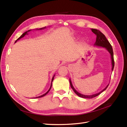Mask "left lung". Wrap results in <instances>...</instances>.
<instances>
[{
	"label": "left lung",
	"instance_id": "8db88e82",
	"mask_svg": "<svg viewBox=\"0 0 127 127\" xmlns=\"http://www.w3.org/2000/svg\"><path fill=\"white\" fill-rule=\"evenodd\" d=\"M91 30L92 32H93L94 34H95L96 35V40L95 45L106 48L107 50L109 52V53H110L111 59H112V70H113V68H114V58H113V49H112V46H111L109 41L106 39L105 36L104 35V34L101 31H99L98 30L94 29H92ZM69 82H70V86L75 93L78 96L81 97L82 98H94L96 96H98L99 94H100L102 92H103L104 91H105L109 85H109H107V86L104 88V89L101 92H99L98 93L93 94V95H83V94H82L78 93L77 91H76L75 90V89L72 85V83H71L70 79H69Z\"/></svg>",
	"mask_w": 127,
	"mask_h": 127
}]
</instances>
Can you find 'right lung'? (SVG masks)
Returning <instances> with one entry per match:
<instances>
[{
    "mask_svg": "<svg viewBox=\"0 0 127 127\" xmlns=\"http://www.w3.org/2000/svg\"><path fill=\"white\" fill-rule=\"evenodd\" d=\"M45 27H44V28H41V29H40L39 30H42V29H45ZM30 31L31 30H29V31H26V32H24L23 34H22V35L20 37H19V38H18V39H17V40L16 41H15V42H16L17 40H20V39H21V38L22 37H24L25 35H26V34H27V33H28V32H29V31ZM54 77H55V75L54 76H53V77H52V81H51V86H50V88H49V90L47 92H46V93H45V94H44L43 95H41V96H38V97H35V98H39V97H43V96H45V95H47L48 93V92L50 91V90H51V86H52V82H53V79H54Z\"/></svg>",
    "mask_w": 127,
    "mask_h": 127,
    "instance_id": "obj_1",
    "label": "right lung"
}]
</instances>
